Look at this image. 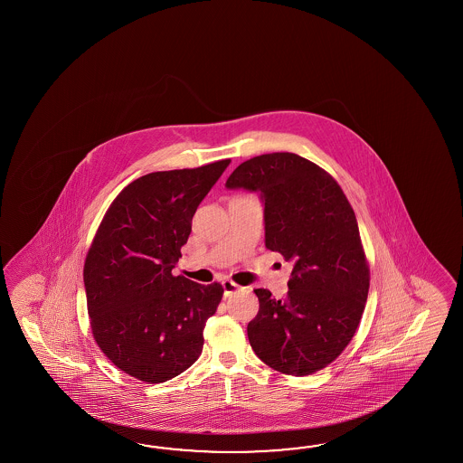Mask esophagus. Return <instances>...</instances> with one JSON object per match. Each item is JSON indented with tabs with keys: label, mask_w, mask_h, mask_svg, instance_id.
Wrapping results in <instances>:
<instances>
[{
	"label": "esophagus",
	"mask_w": 463,
	"mask_h": 463,
	"mask_svg": "<svg viewBox=\"0 0 463 463\" xmlns=\"http://www.w3.org/2000/svg\"><path fill=\"white\" fill-rule=\"evenodd\" d=\"M222 285H223V291H225V296H233L236 291H240V286L233 283L232 279H223L222 281Z\"/></svg>",
	"instance_id": "1"
}]
</instances>
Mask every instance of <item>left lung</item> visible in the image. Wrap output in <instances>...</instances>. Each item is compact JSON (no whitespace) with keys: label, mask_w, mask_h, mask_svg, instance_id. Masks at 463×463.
<instances>
[{"label":"left lung","mask_w":463,"mask_h":463,"mask_svg":"<svg viewBox=\"0 0 463 463\" xmlns=\"http://www.w3.org/2000/svg\"><path fill=\"white\" fill-rule=\"evenodd\" d=\"M227 187L261 192L266 248L293 263L285 299L255 289L250 345L278 373L315 374L345 351L364 313L371 273L354 210L325 168L291 152L246 160Z\"/></svg>","instance_id":"8db88e82"}]
</instances>
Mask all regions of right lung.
I'll list each match as a JSON object with an SVG mask.
<instances>
[{
	"label": "right lung",
	"instance_id": "1",
	"mask_svg": "<svg viewBox=\"0 0 463 463\" xmlns=\"http://www.w3.org/2000/svg\"><path fill=\"white\" fill-rule=\"evenodd\" d=\"M230 158L152 172L130 182L108 208L84 261L90 329L126 374L160 384L202 354L203 327L223 296L172 268L187 243L200 202Z\"/></svg>",
	"mask_w": 463,
	"mask_h": 463
}]
</instances>
